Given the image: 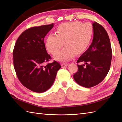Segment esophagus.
Here are the masks:
<instances>
[{
	"instance_id": "34e87169",
	"label": "esophagus",
	"mask_w": 122,
	"mask_h": 122,
	"mask_svg": "<svg viewBox=\"0 0 122 122\" xmlns=\"http://www.w3.org/2000/svg\"><path fill=\"white\" fill-rule=\"evenodd\" d=\"M69 65L68 63H61V66H67Z\"/></svg>"
}]
</instances>
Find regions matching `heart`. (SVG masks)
<instances>
[{
  "label": "heart",
  "instance_id": "1",
  "mask_svg": "<svg viewBox=\"0 0 122 122\" xmlns=\"http://www.w3.org/2000/svg\"><path fill=\"white\" fill-rule=\"evenodd\" d=\"M93 35V28L89 23L71 21L61 23L56 28V35L47 37L46 48L51 55L58 52L64 43L65 46L56 56L59 61H67L74 55H80L88 48Z\"/></svg>",
  "mask_w": 122,
  "mask_h": 122
}]
</instances>
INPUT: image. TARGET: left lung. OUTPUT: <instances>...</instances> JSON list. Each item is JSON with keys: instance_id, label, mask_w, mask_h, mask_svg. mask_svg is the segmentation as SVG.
I'll return each instance as SVG.
<instances>
[{"instance_id": "obj_1", "label": "left lung", "mask_w": 122, "mask_h": 122, "mask_svg": "<svg viewBox=\"0 0 122 122\" xmlns=\"http://www.w3.org/2000/svg\"><path fill=\"white\" fill-rule=\"evenodd\" d=\"M94 36L89 48L79 58L78 70L73 75L76 82L80 86L90 88L103 80L109 71L112 58V46L107 32L101 25L93 23Z\"/></svg>"}]
</instances>
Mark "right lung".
Here are the masks:
<instances>
[{
  "label": "right lung",
  "mask_w": 122,
  "mask_h": 122,
  "mask_svg": "<svg viewBox=\"0 0 122 122\" xmlns=\"http://www.w3.org/2000/svg\"><path fill=\"white\" fill-rule=\"evenodd\" d=\"M53 27L51 23L25 30L16 40L13 51L18 78L23 86L34 92L43 93L50 88L61 67L56 61L44 65L51 57L46 52L44 38Z\"/></svg>",
  "instance_id": "1"
}]
</instances>
